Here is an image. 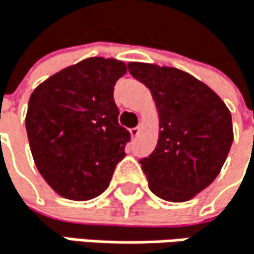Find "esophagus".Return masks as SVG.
<instances>
[{
    "instance_id": "34e87169",
    "label": "esophagus",
    "mask_w": 254,
    "mask_h": 254,
    "mask_svg": "<svg viewBox=\"0 0 254 254\" xmlns=\"http://www.w3.org/2000/svg\"><path fill=\"white\" fill-rule=\"evenodd\" d=\"M129 132H131V135H132V137H137V135L140 134V128L137 126V128H132V129H129Z\"/></svg>"
}]
</instances>
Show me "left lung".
Segmentation results:
<instances>
[{"mask_svg": "<svg viewBox=\"0 0 254 254\" xmlns=\"http://www.w3.org/2000/svg\"><path fill=\"white\" fill-rule=\"evenodd\" d=\"M128 69L158 108V144L140 159L149 188L167 202H187L224 164L233 141L230 111L212 88L181 69L137 62Z\"/></svg>", "mask_w": 254, "mask_h": 254, "instance_id": "8db88e82", "label": "left lung"}]
</instances>
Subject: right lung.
Segmentation results:
<instances>
[{"label":"right lung","mask_w":254,"mask_h":254,"mask_svg":"<svg viewBox=\"0 0 254 254\" xmlns=\"http://www.w3.org/2000/svg\"><path fill=\"white\" fill-rule=\"evenodd\" d=\"M128 67L90 57L49 76L30 96L25 128L46 184L70 200L102 194L131 135L119 125L113 92Z\"/></svg>","instance_id":"add662e5"}]
</instances>
